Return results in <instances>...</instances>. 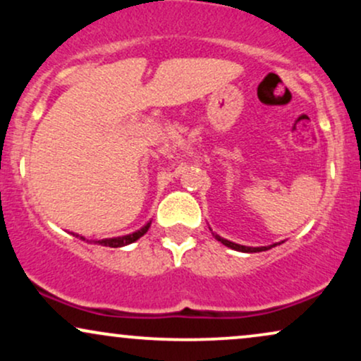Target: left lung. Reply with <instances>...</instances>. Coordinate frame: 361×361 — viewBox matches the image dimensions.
<instances>
[{"label":"left lung","mask_w":361,"mask_h":361,"mask_svg":"<svg viewBox=\"0 0 361 361\" xmlns=\"http://www.w3.org/2000/svg\"><path fill=\"white\" fill-rule=\"evenodd\" d=\"M215 239L217 241H221L224 246L231 247V250H235V251H241V252H259V251H267V250H271V247H275L276 244H271V246H261V247H251V246H241V244H235L233 241H227V239L221 238V235L215 234ZM280 244V243H279Z\"/></svg>","instance_id":"1"}]
</instances>
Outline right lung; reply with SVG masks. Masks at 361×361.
<instances>
[{"instance_id":"obj_1","label":"right lung","mask_w":361,"mask_h":361,"mask_svg":"<svg viewBox=\"0 0 361 361\" xmlns=\"http://www.w3.org/2000/svg\"><path fill=\"white\" fill-rule=\"evenodd\" d=\"M151 227V222H147L146 226L142 227V229L135 231V233L132 234H127V235H118V238H110V239H100V241H94V244H102V246H109V247H122V246H127V244L137 241L139 238H142L144 234L147 233V229ZM80 238L85 241V238L80 235Z\"/></svg>"}]
</instances>
